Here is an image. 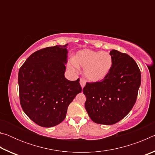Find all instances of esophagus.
Instances as JSON below:
<instances>
[{"label": "esophagus", "instance_id": "1", "mask_svg": "<svg viewBox=\"0 0 155 155\" xmlns=\"http://www.w3.org/2000/svg\"><path fill=\"white\" fill-rule=\"evenodd\" d=\"M85 79H83V78H81V79H80V84H81V87L82 88H83L84 87H85Z\"/></svg>", "mask_w": 155, "mask_h": 155}]
</instances>
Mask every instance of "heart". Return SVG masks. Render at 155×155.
Segmentation results:
<instances>
[{
	"label": "heart",
	"instance_id": "heart-1",
	"mask_svg": "<svg viewBox=\"0 0 155 155\" xmlns=\"http://www.w3.org/2000/svg\"><path fill=\"white\" fill-rule=\"evenodd\" d=\"M72 64L74 67L84 68L85 77L91 82H97L109 74L113 60L108 52L84 49L77 52Z\"/></svg>",
	"mask_w": 155,
	"mask_h": 155
}]
</instances>
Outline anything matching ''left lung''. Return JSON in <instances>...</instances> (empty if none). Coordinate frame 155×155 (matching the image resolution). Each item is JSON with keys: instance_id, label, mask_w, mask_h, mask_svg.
I'll list each match as a JSON object with an SVG mask.
<instances>
[{"instance_id": "left-lung-1", "label": "left lung", "mask_w": 155, "mask_h": 155, "mask_svg": "<svg viewBox=\"0 0 155 155\" xmlns=\"http://www.w3.org/2000/svg\"><path fill=\"white\" fill-rule=\"evenodd\" d=\"M111 69L101 81L87 83L83 91L85 109L93 122L111 125L118 122L134 106L141 84L137 63L126 53L112 50Z\"/></svg>"}]
</instances>
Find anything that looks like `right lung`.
I'll return each instance as SVG.
<instances>
[{
  "instance_id": "right-lung-1",
  "label": "right lung",
  "mask_w": 155,
  "mask_h": 155,
  "mask_svg": "<svg viewBox=\"0 0 155 155\" xmlns=\"http://www.w3.org/2000/svg\"><path fill=\"white\" fill-rule=\"evenodd\" d=\"M67 46L37 51L18 72L20 103L27 116L42 127H52L65 119L68 107L82 91L79 78H65Z\"/></svg>"
}]
</instances>
